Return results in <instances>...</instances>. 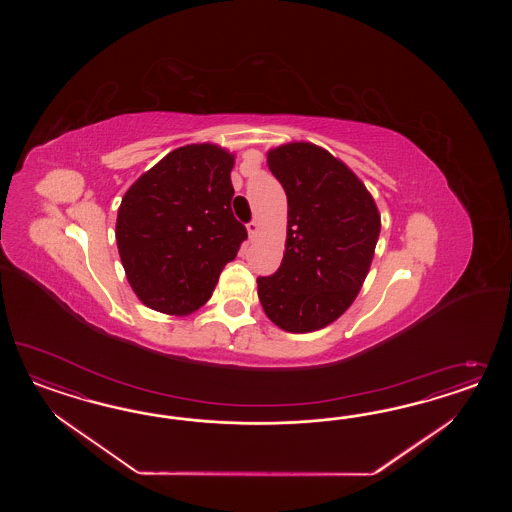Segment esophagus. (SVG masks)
Returning a JSON list of instances; mask_svg holds the SVG:
<instances>
[{"label": "esophagus", "instance_id": "1", "mask_svg": "<svg viewBox=\"0 0 512 512\" xmlns=\"http://www.w3.org/2000/svg\"><path fill=\"white\" fill-rule=\"evenodd\" d=\"M257 233H259V221H255V219H253L251 223H248L249 238H255Z\"/></svg>", "mask_w": 512, "mask_h": 512}]
</instances>
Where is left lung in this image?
<instances>
[{"label": "left lung", "mask_w": 512, "mask_h": 512, "mask_svg": "<svg viewBox=\"0 0 512 512\" xmlns=\"http://www.w3.org/2000/svg\"><path fill=\"white\" fill-rule=\"evenodd\" d=\"M266 163L287 195V240L278 272L257 279V293L281 330L313 332L355 302L381 214L357 174L317 144H281L268 150Z\"/></svg>", "instance_id": "left-lung-1"}]
</instances>
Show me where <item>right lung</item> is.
<instances>
[{"mask_svg":"<svg viewBox=\"0 0 512 512\" xmlns=\"http://www.w3.org/2000/svg\"><path fill=\"white\" fill-rule=\"evenodd\" d=\"M234 154L212 144L172 150L125 191L116 244L125 278L148 308L189 315L208 302L248 238L233 216Z\"/></svg>","mask_w":512,"mask_h":512,"instance_id":"obj_1","label":"right lung"}]
</instances>
